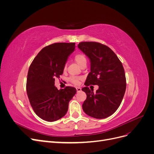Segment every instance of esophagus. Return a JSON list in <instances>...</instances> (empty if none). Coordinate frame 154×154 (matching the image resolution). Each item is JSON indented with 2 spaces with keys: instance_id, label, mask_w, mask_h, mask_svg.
Returning a JSON list of instances; mask_svg holds the SVG:
<instances>
[{
  "instance_id": "obj_1",
  "label": "esophagus",
  "mask_w": 154,
  "mask_h": 154,
  "mask_svg": "<svg viewBox=\"0 0 154 154\" xmlns=\"http://www.w3.org/2000/svg\"><path fill=\"white\" fill-rule=\"evenodd\" d=\"M76 91L78 92H80V91H82V88L80 87H76Z\"/></svg>"
}]
</instances>
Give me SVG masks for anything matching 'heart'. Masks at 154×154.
Listing matches in <instances>:
<instances>
[{
  "instance_id": "1",
  "label": "heart",
  "mask_w": 154,
  "mask_h": 154,
  "mask_svg": "<svg viewBox=\"0 0 154 154\" xmlns=\"http://www.w3.org/2000/svg\"><path fill=\"white\" fill-rule=\"evenodd\" d=\"M74 60H75L76 62L80 66V67H82L83 65L86 64L87 63V58L85 57V55H83L82 54H76L75 56H74ZM64 69H66V65H65L64 66ZM80 79L77 77H71L69 78V81L72 82L74 84L78 85L80 83Z\"/></svg>"
}]
</instances>
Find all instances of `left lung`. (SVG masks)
<instances>
[{
  "mask_svg": "<svg viewBox=\"0 0 154 154\" xmlns=\"http://www.w3.org/2000/svg\"><path fill=\"white\" fill-rule=\"evenodd\" d=\"M78 48L89 58L91 72L82 91L87 94L82 108L85 113L96 119H103L113 114L118 109L126 90L124 68L112 50L94 42H83ZM97 85L96 93L88 86Z\"/></svg>",
  "mask_w": 154,
  "mask_h": 154,
  "instance_id": "1",
  "label": "left lung"
}]
</instances>
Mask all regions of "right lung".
Returning <instances> with one entry per match:
<instances>
[{
    "instance_id": "1",
    "label": "right lung",
    "mask_w": 154,
    "mask_h": 154,
    "mask_svg": "<svg viewBox=\"0 0 154 154\" xmlns=\"http://www.w3.org/2000/svg\"><path fill=\"white\" fill-rule=\"evenodd\" d=\"M75 43H55L42 49L32 62L27 73L26 91L30 104L39 118L49 122L66 114L69 103L76 93L74 87L58 90L56 78L63 72Z\"/></svg>"
}]
</instances>
